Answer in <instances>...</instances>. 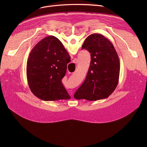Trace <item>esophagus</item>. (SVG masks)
Here are the masks:
<instances>
[{
	"mask_svg": "<svg viewBox=\"0 0 147 147\" xmlns=\"http://www.w3.org/2000/svg\"><path fill=\"white\" fill-rule=\"evenodd\" d=\"M78 63V59H77V58H75V59L73 60V63H74V64H77ZM71 94H73V93H71Z\"/></svg>",
	"mask_w": 147,
	"mask_h": 147,
	"instance_id": "34e87169",
	"label": "esophagus"
}]
</instances>
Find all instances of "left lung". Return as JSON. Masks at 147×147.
Segmentation results:
<instances>
[{
  "label": "left lung",
  "mask_w": 147,
  "mask_h": 147,
  "mask_svg": "<svg viewBox=\"0 0 147 147\" xmlns=\"http://www.w3.org/2000/svg\"><path fill=\"white\" fill-rule=\"evenodd\" d=\"M82 49L90 53V63L83 84L74 98L88 101L106 99L116 88L119 79L120 60L113 45L100 34H92L85 39Z\"/></svg>",
  "instance_id": "8db88e82"
}]
</instances>
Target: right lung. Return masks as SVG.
<instances>
[{"label":"right lung","mask_w":147,"mask_h":147,"mask_svg":"<svg viewBox=\"0 0 147 147\" xmlns=\"http://www.w3.org/2000/svg\"><path fill=\"white\" fill-rule=\"evenodd\" d=\"M70 58L55 36H48L37 43L27 63V78L32 93L43 101L70 99L61 82Z\"/></svg>","instance_id":"1"}]
</instances>
